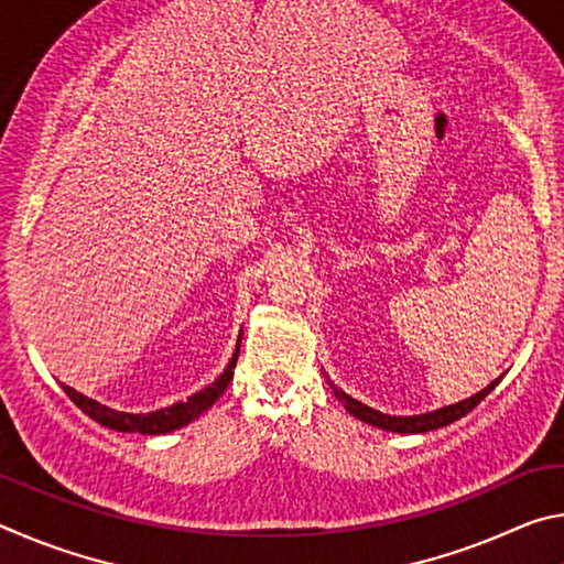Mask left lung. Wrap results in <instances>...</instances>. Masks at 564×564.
<instances>
[{"instance_id": "obj_1", "label": "left lung", "mask_w": 564, "mask_h": 564, "mask_svg": "<svg viewBox=\"0 0 564 564\" xmlns=\"http://www.w3.org/2000/svg\"><path fill=\"white\" fill-rule=\"evenodd\" d=\"M500 378L492 380L488 388H482L480 393H475L473 398L460 400V403L437 408V410H431V413H423V415H405V417L403 415H388V413H380V410L362 405L360 400L350 398L348 393H343V390L333 386L330 380H328V386L333 388V393H336V398L340 400L343 408H346L352 417H358V420H362V423H368V425L383 427V431H390V433H410V435H413V433L437 431V427H445V425L455 423V420H460L463 415L470 413V410L477 403H480V400H485V395H488L490 390L500 383Z\"/></svg>"}]
</instances>
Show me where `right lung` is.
<instances>
[{
	"label": "right lung",
	"mask_w": 564,
	"mask_h": 564,
	"mask_svg": "<svg viewBox=\"0 0 564 564\" xmlns=\"http://www.w3.org/2000/svg\"><path fill=\"white\" fill-rule=\"evenodd\" d=\"M238 346H241V338L236 343V352L231 362H228L226 370L221 376H218L212 386H206L204 390H198V393L191 395L184 403H176L171 408H161L154 410V413H119V410H111L107 405L97 403V400H91L87 395L76 393L74 388L69 386H62L64 393L72 398V403L76 408H82L84 413H87L91 420H97L104 427H111V431H119V433H141V435H164L176 431V427H184L188 425L191 420H196L198 415L204 413V410L212 408L218 398L224 395V390L228 388L234 378V368H236V360H238Z\"/></svg>",
	"instance_id": "right-lung-1"
}]
</instances>
